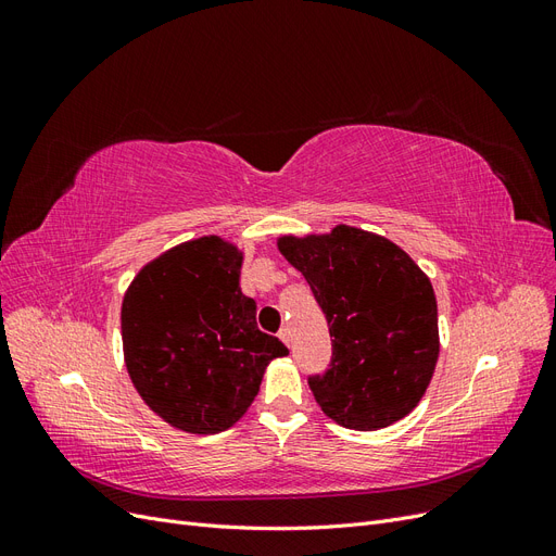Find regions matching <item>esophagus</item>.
<instances>
[{
  "label": "esophagus",
  "instance_id": "1",
  "mask_svg": "<svg viewBox=\"0 0 556 556\" xmlns=\"http://www.w3.org/2000/svg\"><path fill=\"white\" fill-rule=\"evenodd\" d=\"M278 336H280V341H282L285 345H290V343H292V331H290V327H282Z\"/></svg>",
  "mask_w": 556,
  "mask_h": 556
}]
</instances>
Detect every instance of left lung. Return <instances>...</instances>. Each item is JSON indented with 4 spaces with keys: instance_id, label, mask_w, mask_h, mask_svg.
<instances>
[{
    "instance_id": "8db88e82",
    "label": "left lung",
    "mask_w": 556,
    "mask_h": 556,
    "mask_svg": "<svg viewBox=\"0 0 556 556\" xmlns=\"http://www.w3.org/2000/svg\"><path fill=\"white\" fill-rule=\"evenodd\" d=\"M278 250L323 308L331 362L308 384L345 429L376 431L406 417L439 359V308L429 278L392 241L348 225L325 237H282Z\"/></svg>"
}]
</instances>
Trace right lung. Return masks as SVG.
Returning <instances> with one entry per match:
<instances>
[{
	"instance_id": "1",
	"label": "right lung",
	"mask_w": 556,
	"mask_h": 556,
	"mask_svg": "<svg viewBox=\"0 0 556 556\" xmlns=\"http://www.w3.org/2000/svg\"><path fill=\"white\" fill-rule=\"evenodd\" d=\"M243 255L217 237L166 250L123 299L129 378L150 410L190 433L239 422L266 366L288 355L257 329V304L239 288Z\"/></svg>"
}]
</instances>
